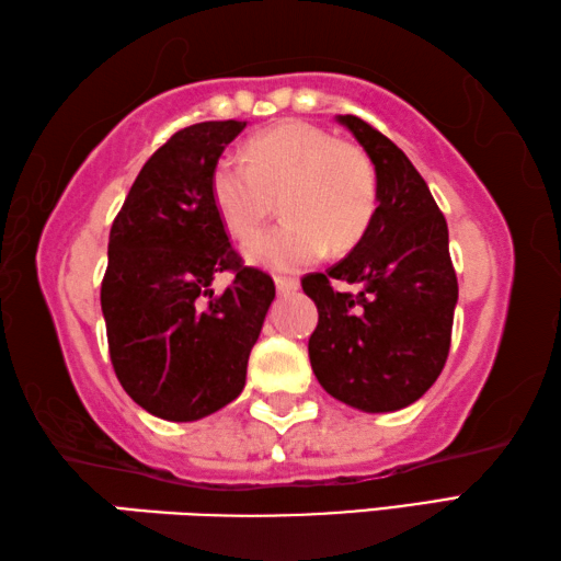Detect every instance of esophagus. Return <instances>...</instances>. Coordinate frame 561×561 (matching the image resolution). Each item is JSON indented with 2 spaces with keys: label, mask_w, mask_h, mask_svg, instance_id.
I'll return each mask as SVG.
<instances>
[{
  "label": "esophagus",
  "mask_w": 561,
  "mask_h": 561,
  "mask_svg": "<svg viewBox=\"0 0 561 561\" xmlns=\"http://www.w3.org/2000/svg\"><path fill=\"white\" fill-rule=\"evenodd\" d=\"M298 288H300L298 278H288V275H275V290H278L280 296H286V293H296Z\"/></svg>",
  "instance_id": "obj_1"
}]
</instances>
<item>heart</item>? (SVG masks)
I'll return each mask as SVG.
<instances>
[{"mask_svg": "<svg viewBox=\"0 0 561 561\" xmlns=\"http://www.w3.org/2000/svg\"><path fill=\"white\" fill-rule=\"evenodd\" d=\"M377 170L355 142L306 121L251 137L243 160L224 157L211 172V202L226 231L250 241L277 210L289 219L245 245V259L271 271H298L332 251H350L377 211Z\"/></svg>", "mask_w": 561, "mask_h": 561, "instance_id": "b5f03b06", "label": "heart"}]
</instances>
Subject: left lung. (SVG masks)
<instances>
[{"label":"left lung","instance_id":"left-lung-1","mask_svg":"<svg viewBox=\"0 0 561 561\" xmlns=\"http://www.w3.org/2000/svg\"><path fill=\"white\" fill-rule=\"evenodd\" d=\"M375 162L379 199L367 233L328 273H310L316 300L310 365L330 397L385 414L414 404L438 379L450 350L458 280L448 224L409 157L357 115H337ZM335 279L363 290L340 294Z\"/></svg>","mask_w":561,"mask_h":561}]
</instances>
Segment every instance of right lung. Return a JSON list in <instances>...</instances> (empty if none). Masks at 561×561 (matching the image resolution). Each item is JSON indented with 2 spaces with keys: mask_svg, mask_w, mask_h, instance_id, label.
I'll return each instance as SVG.
<instances>
[{
  "mask_svg": "<svg viewBox=\"0 0 561 561\" xmlns=\"http://www.w3.org/2000/svg\"><path fill=\"white\" fill-rule=\"evenodd\" d=\"M243 127L174 133L137 174L107 241L101 308L115 377L164 421L204 419L241 394L275 298L271 275L231 249L211 202L214 167ZM219 272L234 280L216 294Z\"/></svg>",
  "mask_w": 561,
  "mask_h": 561,
  "instance_id": "1",
  "label": "right lung"
}]
</instances>
